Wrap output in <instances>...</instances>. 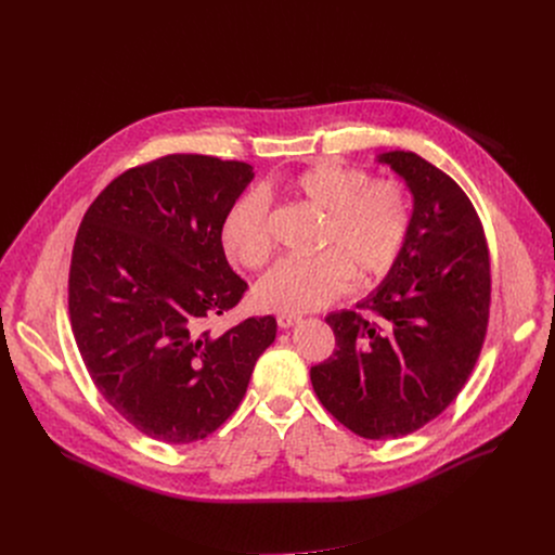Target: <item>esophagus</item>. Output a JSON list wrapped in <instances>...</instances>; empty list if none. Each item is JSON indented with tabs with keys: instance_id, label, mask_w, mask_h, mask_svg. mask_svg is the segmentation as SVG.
Listing matches in <instances>:
<instances>
[{
	"instance_id": "esophagus-1",
	"label": "esophagus",
	"mask_w": 555,
	"mask_h": 555,
	"mask_svg": "<svg viewBox=\"0 0 555 555\" xmlns=\"http://www.w3.org/2000/svg\"><path fill=\"white\" fill-rule=\"evenodd\" d=\"M298 321H300L298 315H292V313H279V315H276V323H279L281 330H289V327H294Z\"/></svg>"
}]
</instances>
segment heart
Listing matches in <instances>:
<instances>
[{"label": "heart", "mask_w": 555, "mask_h": 555, "mask_svg": "<svg viewBox=\"0 0 555 555\" xmlns=\"http://www.w3.org/2000/svg\"><path fill=\"white\" fill-rule=\"evenodd\" d=\"M358 167L323 160L287 178L283 189L323 215L311 259L279 261L253 292L261 311L307 313L340 298L351 274L366 283L384 276L400 259L413 208L406 189L395 180L369 182ZM223 253L248 270L270 257L268 202L248 191L236 197L219 221Z\"/></svg>", "instance_id": "heart-1"}]
</instances>
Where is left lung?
<instances>
[{
	"label": "left lung",
	"mask_w": 555,
	"mask_h": 555,
	"mask_svg": "<svg viewBox=\"0 0 555 555\" xmlns=\"http://www.w3.org/2000/svg\"><path fill=\"white\" fill-rule=\"evenodd\" d=\"M375 163L398 173L413 195L406 246L358 302L327 325L336 351L311 366L321 404L364 439L404 437L443 413L469 377L488 330L490 257L467 195L413 151Z\"/></svg>",
	"instance_id": "8db88e82"
}]
</instances>
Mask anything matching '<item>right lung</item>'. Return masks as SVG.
Segmentation results:
<instances>
[{
  "instance_id": "obj_1",
  "label": "right lung",
  "mask_w": 555,
  "mask_h": 555,
  "mask_svg": "<svg viewBox=\"0 0 555 555\" xmlns=\"http://www.w3.org/2000/svg\"><path fill=\"white\" fill-rule=\"evenodd\" d=\"M246 163L176 153L118 176L88 208L69 266V319L103 398L140 433L191 443L242 404L274 315L212 336L204 321L242 300L219 244Z\"/></svg>"
}]
</instances>
